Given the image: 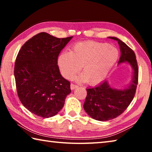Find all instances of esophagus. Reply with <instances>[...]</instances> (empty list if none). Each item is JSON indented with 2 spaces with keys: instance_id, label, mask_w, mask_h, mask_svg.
Masks as SVG:
<instances>
[{
  "instance_id": "1",
  "label": "esophagus",
  "mask_w": 152,
  "mask_h": 152,
  "mask_svg": "<svg viewBox=\"0 0 152 152\" xmlns=\"http://www.w3.org/2000/svg\"><path fill=\"white\" fill-rule=\"evenodd\" d=\"M78 85H76V84H73V83H72V84H70V88H71L72 90L75 89V88H78Z\"/></svg>"
}]
</instances>
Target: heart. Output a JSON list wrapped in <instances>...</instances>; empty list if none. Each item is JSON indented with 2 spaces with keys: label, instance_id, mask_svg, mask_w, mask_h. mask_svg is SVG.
Wrapping results in <instances>:
<instances>
[{
  "label": "heart",
  "instance_id": "1",
  "mask_svg": "<svg viewBox=\"0 0 152 152\" xmlns=\"http://www.w3.org/2000/svg\"><path fill=\"white\" fill-rule=\"evenodd\" d=\"M118 58L119 52L113 46L104 43L86 42L76 43L72 51L61 52L58 63L61 73L66 78H72L82 66L83 74L77 79L96 84L106 78Z\"/></svg>",
  "mask_w": 152,
  "mask_h": 152
}]
</instances>
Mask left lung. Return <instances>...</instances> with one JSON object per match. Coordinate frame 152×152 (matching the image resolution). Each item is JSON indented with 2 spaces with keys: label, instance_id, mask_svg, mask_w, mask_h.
Segmentation results:
<instances>
[{
  "label": "left lung",
  "instance_id": "1",
  "mask_svg": "<svg viewBox=\"0 0 152 152\" xmlns=\"http://www.w3.org/2000/svg\"><path fill=\"white\" fill-rule=\"evenodd\" d=\"M109 38L117 41L119 45V63L128 62L132 67L133 74L132 84L124 90L112 88L107 80L94 88L86 89L84 109L92 118L101 121L115 119L125 111L134 98L138 84L139 69L134 51L118 38Z\"/></svg>",
  "mask_w": 152,
  "mask_h": 152
}]
</instances>
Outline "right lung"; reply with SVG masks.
<instances>
[{
	"label": "right lung",
	"instance_id": "right-lung-1",
	"mask_svg": "<svg viewBox=\"0 0 152 152\" xmlns=\"http://www.w3.org/2000/svg\"><path fill=\"white\" fill-rule=\"evenodd\" d=\"M72 37L57 38L42 32L25 42L18 53L14 70L18 96L37 116H54L71 92L70 82L60 74L58 58Z\"/></svg>",
	"mask_w": 152,
	"mask_h": 152
}]
</instances>
